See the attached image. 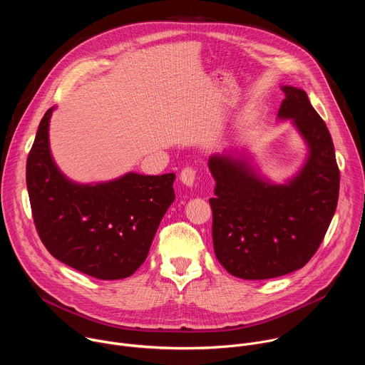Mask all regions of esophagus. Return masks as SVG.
Listing matches in <instances>:
<instances>
[{"mask_svg": "<svg viewBox=\"0 0 365 365\" xmlns=\"http://www.w3.org/2000/svg\"><path fill=\"white\" fill-rule=\"evenodd\" d=\"M180 180L187 187H192L196 183V170L192 168H185L180 173Z\"/></svg>", "mask_w": 365, "mask_h": 365, "instance_id": "34e87169", "label": "esophagus"}]
</instances>
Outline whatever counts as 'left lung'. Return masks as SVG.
Returning a JSON list of instances; mask_svg holds the SVG:
<instances>
[{
    "mask_svg": "<svg viewBox=\"0 0 365 365\" xmlns=\"http://www.w3.org/2000/svg\"><path fill=\"white\" fill-rule=\"evenodd\" d=\"M280 121L292 120L307 154L283 183L259 173L245 154H212V240L218 262L240 279L266 280L302 269L321 245L336 210L339 170L327 124L307 93L282 86Z\"/></svg>",
    "mask_w": 365,
    "mask_h": 365,
    "instance_id": "left-lung-1",
    "label": "left lung"
}]
</instances>
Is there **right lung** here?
Wrapping results in <instances>:
<instances>
[{
    "label": "right lung",
    "instance_id": "obj_1",
    "mask_svg": "<svg viewBox=\"0 0 365 365\" xmlns=\"http://www.w3.org/2000/svg\"><path fill=\"white\" fill-rule=\"evenodd\" d=\"M46 111L29 153L26 180L40 240L66 266L101 280L131 276L147 258L175 200V173L128 172L98 183H76L53 160Z\"/></svg>",
    "mask_w": 365,
    "mask_h": 365
}]
</instances>
